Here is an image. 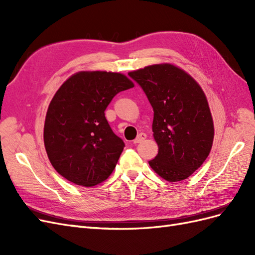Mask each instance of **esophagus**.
I'll return each instance as SVG.
<instances>
[{"mask_svg": "<svg viewBox=\"0 0 255 255\" xmlns=\"http://www.w3.org/2000/svg\"><path fill=\"white\" fill-rule=\"evenodd\" d=\"M145 138H146V135L144 134V133H140L139 135H138L136 138H135V139L133 140V143H139V142H141L142 140H144L145 139Z\"/></svg>", "mask_w": 255, "mask_h": 255, "instance_id": "34e87169", "label": "esophagus"}]
</instances>
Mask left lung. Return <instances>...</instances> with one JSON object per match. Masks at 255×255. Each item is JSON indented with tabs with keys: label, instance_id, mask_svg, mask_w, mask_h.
Segmentation results:
<instances>
[{
	"label": "left lung",
	"instance_id": "8db88e82",
	"mask_svg": "<svg viewBox=\"0 0 255 255\" xmlns=\"http://www.w3.org/2000/svg\"><path fill=\"white\" fill-rule=\"evenodd\" d=\"M128 75L142 88L154 112L152 129L158 154L149 165L166 181L185 180L204 163L213 144L214 125L203 90L170 64Z\"/></svg>",
	"mask_w": 255,
	"mask_h": 255
}]
</instances>
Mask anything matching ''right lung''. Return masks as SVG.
<instances>
[{"mask_svg": "<svg viewBox=\"0 0 255 255\" xmlns=\"http://www.w3.org/2000/svg\"><path fill=\"white\" fill-rule=\"evenodd\" d=\"M133 87L126 75L105 71H82L61 85L43 129L45 151L60 175L90 187L112 174L126 144L104 112L116 95Z\"/></svg>", "mask_w": 255, "mask_h": 255, "instance_id": "add662e5", "label": "right lung"}]
</instances>
